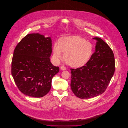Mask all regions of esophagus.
Segmentation results:
<instances>
[{"instance_id": "esophagus-1", "label": "esophagus", "mask_w": 128, "mask_h": 128, "mask_svg": "<svg viewBox=\"0 0 128 128\" xmlns=\"http://www.w3.org/2000/svg\"><path fill=\"white\" fill-rule=\"evenodd\" d=\"M60 69H61V70H66V68L64 67V66H62L60 67Z\"/></svg>"}]
</instances>
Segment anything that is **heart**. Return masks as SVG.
Returning a JSON list of instances; mask_svg holds the SVG:
<instances>
[{
	"label": "heart",
	"mask_w": 128,
	"mask_h": 128,
	"mask_svg": "<svg viewBox=\"0 0 128 128\" xmlns=\"http://www.w3.org/2000/svg\"><path fill=\"white\" fill-rule=\"evenodd\" d=\"M94 52L93 46L85 39L78 36L61 37L58 44L53 48V56L56 60L62 58L70 67L78 68L84 67L90 60Z\"/></svg>",
	"instance_id": "b5f03b06"
}]
</instances>
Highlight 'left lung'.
<instances>
[{"label":"left lung","instance_id":"1","mask_svg":"<svg viewBox=\"0 0 128 128\" xmlns=\"http://www.w3.org/2000/svg\"><path fill=\"white\" fill-rule=\"evenodd\" d=\"M96 51L84 67L71 68L70 87L74 94L81 99H88L106 91L115 72V58L109 46L99 37Z\"/></svg>","mask_w":128,"mask_h":128}]
</instances>
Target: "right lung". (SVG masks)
Masks as SVG:
<instances>
[{"label": "right lung", "mask_w": 128, "mask_h": 128, "mask_svg": "<svg viewBox=\"0 0 128 128\" xmlns=\"http://www.w3.org/2000/svg\"><path fill=\"white\" fill-rule=\"evenodd\" d=\"M52 40L39 33L24 37L14 49L12 74L19 90L26 96L42 98L48 92L52 79L59 72L50 62Z\"/></svg>", "instance_id": "right-lung-1"}]
</instances>
